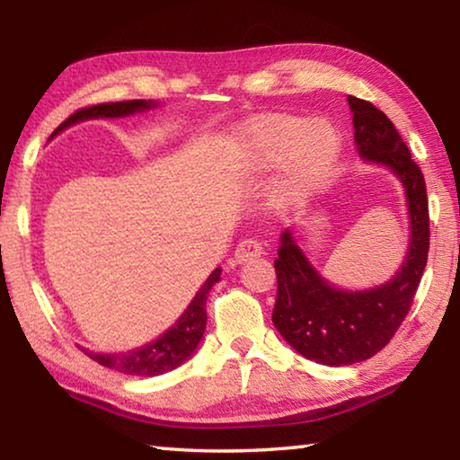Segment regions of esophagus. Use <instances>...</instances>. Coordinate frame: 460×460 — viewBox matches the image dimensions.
Listing matches in <instances>:
<instances>
[{
  "mask_svg": "<svg viewBox=\"0 0 460 460\" xmlns=\"http://www.w3.org/2000/svg\"><path fill=\"white\" fill-rule=\"evenodd\" d=\"M263 253V245L261 241L258 239H243L241 243L235 247V263H247L252 261L255 258H260V255Z\"/></svg>",
  "mask_w": 460,
  "mask_h": 460,
  "instance_id": "obj_1",
  "label": "esophagus"
}]
</instances>
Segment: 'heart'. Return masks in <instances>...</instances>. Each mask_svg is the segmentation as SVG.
Listing matches in <instances>:
<instances>
[{"mask_svg": "<svg viewBox=\"0 0 460 460\" xmlns=\"http://www.w3.org/2000/svg\"><path fill=\"white\" fill-rule=\"evenodd\" d=\"M239 152L253 166L282 162L288 190H306L329 174L341 152V136L329 121L296 113H263L249 119L239 136Z\"/></svg>", "mask_w": 460, "mask_h": 460, "instance_id": "b5f03b06", "label": "heart"}]
</instances>
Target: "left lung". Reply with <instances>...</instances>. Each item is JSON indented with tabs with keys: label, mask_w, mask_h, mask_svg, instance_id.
I'll return each mask as SVG.
<instances>
[{
	"label": "left lung",
	"mask_w": 460,
	"mask_h": 460,
	"mask_svg": "<svg viewBox=\"0 0 460 460\" xmlns=\"http://www.w3.org/2000/svg\"><path fill=\"white\" fill-rule=\"evenodd\" d=\"M349 105L361 158L385 164L403 182L411 239L403 266L394 279L365 292H345L326 284L296 245L292 233H282L274 261L278 294L271 321L294 351L331 367L369 359L392 341L414 302L430 247L422 170L411 160L408 146L384 111L353 95Z\"/></svg>",
	"instance_id": "1"
}]
</instances>
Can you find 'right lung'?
<instances>
[{
    "instance_id": "right-lung-1",
    "label": "right lung",
    "mask_w": 460,
    "mask_h": 460,
    "mask_svg": "<svg viewBox=\"0 0 460 460\" xmlns=\"http://www.w3.org/2000/svg\"><path fill=\"white\" fill-rule=\"evenodd\" d=\"M154 103L144 99H134V101H115V103H99L91 107H83L79 111H75L71 118L65 119L58 126L57 131L73 126L76 121L83 119H93V118H121V115H129L136 111H144V109H150ZM54 131V134H57ZM52 134V136H54ZM221 268H217L205 284L200 286V290L194 296V300L184 310V314L178 318L174 326L162 334L160 339H155L147 345L134 349V351L128 353H95L89 351V349H81L84 355H89L93 361L103 365V367L115 369L123 373V376H137V377H152V376H162V373H168L176 369L178 365H182L189 357L192 355L194 349L202 339V332H205L207 326V294L211 290L215 282H219Z\"/></svg>"
}]
</instances>
